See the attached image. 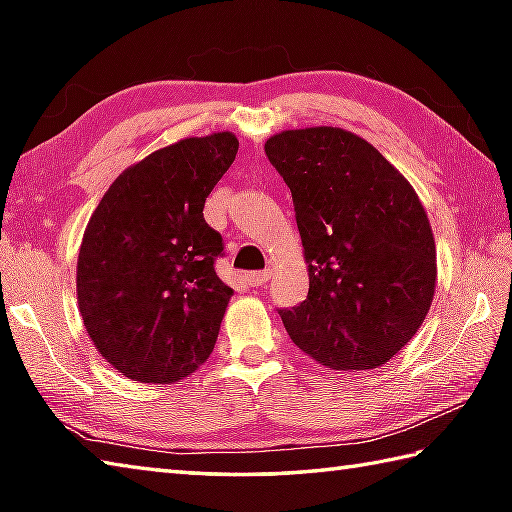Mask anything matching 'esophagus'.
<instances>
[{
  "label": "esophagus",
  "mask_w": 512,
  "mask_h": 512,
  "mask_svg": "<svg viewBox=\"0 0 512 512\" xmlns=\"http://www.w3.org/2000/svg\"><path fill=\"white\" fill-rule=\"evenodd\" d=\"M266 280H268V273L266 271H253V273H248L246 275V282L250 284V287H262V284H266Z\"/></svg>",
  "instance_id": "34e87169"
}]
</instances>
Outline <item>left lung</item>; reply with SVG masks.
I'll use <instances>...</instances> for the list:
<instances>
[{"instance_id":"8db88e82","label":"left lung","mask_w":512,"mask_h":512,"mask_svg":"<svg viewBox=\"0 0 512 512\" xmlns=\"http://www.w3.org/2000/svg\"><path fill=\"white\" fill-rule=\"evenodd\" d=\"M264 151L289 185L309 293L280 309L291 341L332 370L386 363L418 332L436 291L427 212L375 146L343 128L284 131Z\"/></svg>"}]
</instances>
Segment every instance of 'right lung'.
<instances>
[{"label":"right lung","mask_w":512,"mask_h":512,"mask_svg":"<svg viewBox=\"0 0 512 512\" xmlns=\"http://www.w3.org/2000/svg\"><path fill=\"white\" fill-rule=\"evenodd\" d=\"M232 133L187 137L128 167L85 228L76 266L83 325L128 379L173 384L205 363L232 289L205 198L235 162Z\"/></svg>","instance_id":"right-lung-1"}]
</instances>
